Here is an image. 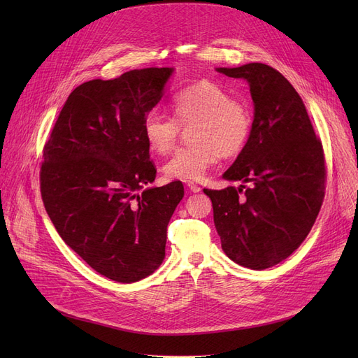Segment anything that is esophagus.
<instances>
[{"instance_id": "esophagus-1", "label": "esophagus", "mask_w": 358, "mask_h": 358, "mask_svg": "<svg viewBox=\"0 0 358 358\" xmlns=\"http://www.w3.org/2000/svg\"><path fill=\"white\" fill-rule=\"evenodd\" d=\"M187 187H189V190L193 192V193H200L201 192V187L194 184V182H189V184H187Z\"/></svg>"}]
</instances>
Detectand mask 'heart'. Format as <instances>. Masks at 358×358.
<instances>
[{
	"instance_id": "heart-1",
	"label": "heart",
	"mask_w": 358,
	"mask_h": 358,
	"mask_svg": "<svg viewBox=\"0 0 358 358\" xmlns=\"http://www.w3.org/2000/svg\"><path fill=\"white\" fill-rule=\"evenodd\" d=\"M171 108L174 117L150 110L142 123L145 141L158 155H165L174 148L181 126L193 124L189 131L193 143L178 149L162 168L168 180L200 181L220 154L234 157L250 139V107L232 99L231 92L216 83L201 81L180 91L171 101Z\"/></svg>"
}]
</instances>
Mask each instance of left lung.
Listing matches in <instances>:
<instances>
[{"label": "left lung", "instance_id": "obj_1", "mask_svg": "<svg viewBox=\"0 0 358 358\" xmlns=\"http://www.w3.org/2000/svg\"><path fill=\"white\" fill-rule=\"evenodd\" d=\"M216 71L250 85L251 135L223 174L250 187L203 192L224 254L266 270L292 255L313 227L325 196L324 149L302 99L278 71L258 62Z\"/></svg>", "mask_w": 358, "mask_h": 358}]
</instances>
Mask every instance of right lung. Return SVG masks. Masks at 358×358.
Segmentation results:
<instances>
[{"label":"right lung","instance_id":"add662e5","mask_svg":"<svg viewBox=\"0 0 358 358\" xmlns=\"http://www.w3.org/2000/svg\"><path fill=\"white\" fill-rule=\"evenodd\" d=\"M174 68H145L75 88L43 149L41 192L66 245L101 275L135 283L164 261L181 181L154 182L142 123Z\"/></svg>","mask_w":358,"mask_h":358}]
</instances>
